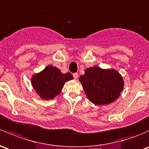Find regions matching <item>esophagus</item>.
Listing matches in <instances>:
<instances>
[{"mask_svg":"<svg viewBox=\"0 0 149 149\" xmlns=\"http://www.w3.org/2000/svg\"><path fill=\"white\" fill-rule=\"evenodd\" d=\"M73 78H74L75 79H77L78 78H79V75H78L77 73H73Z\"/></svg>","mask_w":149,"mask_h":149,"instance_id":"1","label":"esophagus"}]
</instances>
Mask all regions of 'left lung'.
Instances as JSON below:
<instances>
[{
  "label": "left lung",
  "mask_w": 149,
  "mask_h": 149,
  "mask_svg": "<svg viewBox=\"0 0 149 149\" xmlns=\"http://www.w3.org/2000/svg\"><path fill=\"white\" fill-rule=\"evenodd\" d=\"M79 81L89 101L96 105L112 103L118 98L123 88V79L118 72L99 67L87 68Z\"/></svg>",
  "instance_id": "1"
}]
</instances>
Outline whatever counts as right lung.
Instances as JSON below:
<instances>
[{
    "instance_id": "right-lung-1",
    "label": "right lung",
    "mask_w": 149,
    "mask_h": 149,
    "mask_svg": "<svg viewBox=\"0 0 149 149\" xmlns=\"http://www.w3.org/2000/svg\"><path fill=\"white\" fill-rule=\"evenodd\" d=\"M73 79L70 73H62L56 67L48 65L31 79L34 89L42 98L51 99L59 94L65 81Z\"/></svg>"
}]
</instances>
